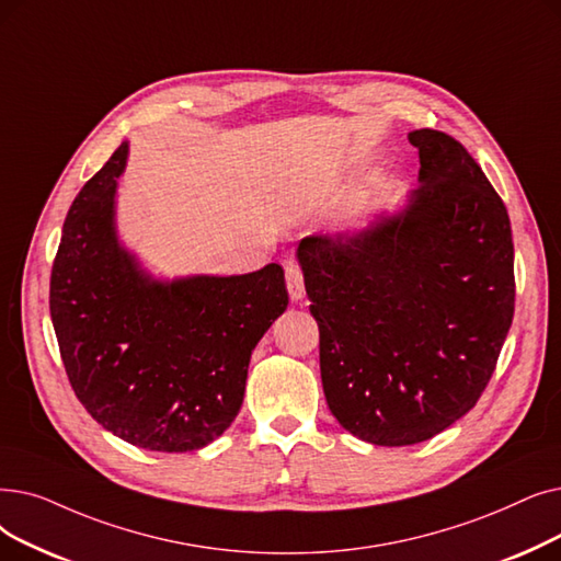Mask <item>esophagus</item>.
<instances>
[{
  "label": "esophagus",
  "instance_id": "1",
  "mask_svg": "<svg viewBox=\"0 0 561 561\" xmlns=\"http://www.w3.org/2000/svg\"><path fill=\"white\" fill-rule=\"evenodd\" d=\"M286 275V288L290 300H300L305 298V277H302V267L296 261H288L284 267Z\"/></svg>",
  "mask_w": 561,
  "mask_h": 561
}]
</instances>
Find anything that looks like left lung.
Listing matches in <instances>:
<instances>
[{
  "label": "left lung",
  "mask_w": 561,
  "mask_h": 561,
  "mask_svg": "<svg viewBox=\"0 0 561 561\" xmlns=\"http://www.w3.org/2000/svg\"><path fill=\"white\" fill-rule=\"evenodd\" d=\"M408 139L422 185L401 215L298 245L328 405L380 447L424 443L477 405L516 305L500 194L451 135Z\"/></svg>",
  "instance_id": "8db88e82"
}]
</instances>
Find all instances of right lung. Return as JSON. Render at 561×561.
<instances>
[{"instance_id":"obj_1","label":"right lung","mask_w":561,"mask_h":561,"mask_svg":"<svg viewBox=\"0 0 561 561\" xmlns=\"http://www.w3.org/2000/svg\"><path fill=\"white\" fill-rule=\"evenodd\" d=\"M121 144L72 202L50 316L72 392L135 447L181 454L220 437L245 397L254 346L288 305L277 263L238 277H146L114 233Z\"/></svg>"}]
</instances>
